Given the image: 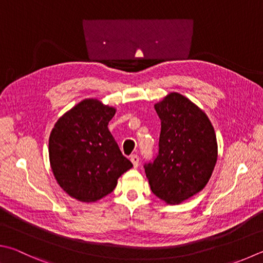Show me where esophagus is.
I'll list each match as a JSON object with an SVG mask.
<instances>
[{"label":"esophagus","instance_id":"34e87169","mask_svg":"<svg viewBox=\"0 0 263 263\" xmlns=\"http://www.w3.org/2000/svg\"><path fill=\"white\" fill-rule=\"evenodd\" d=\"M130 160H131L132 164H133V166H135V168H137V166L139 165V156H138V155H131Z\"/></svg>","mask_w":263,"mask_h":263}]
</instances>
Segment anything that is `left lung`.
Returning a JSON list of instances; mask_svg holds the SVG:
<instances>
[{"instance_id":"8db88e82","label":"left lung","mask_w":263,"mask_h":263,"mask_svg":"<svg viewBox=\"0 0 263 263\" xmlns=\"http://www.w3.org/2000/svg\"><path fill=\"white\" fill-rule=\"evenodd\" d=\"M154 108L161 119L159 154L145 164L152 192L178 204L207 185L217 161V140L212 122L197 104L179 93H169Z\"/></svg>"}]
</instances>
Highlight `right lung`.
<instances>
[{
  "mask_svg": "<svg viewBox=\"0 0 263 263\" xmlns=\"http://www.w3.org/2000/svg\"><path fill=\"white\" fill-rule=\"evenodd\" d=\"M116 108L85 99L62 115L49 136V162L62 190L82 202H95L115 190L132 168L109 131Z\"/></svg>",
  "mask_w": 263,
  "mask_h": 263,
  "instance_id": "right-lung-1",
  "label": "right lung"
}]
</instances>
